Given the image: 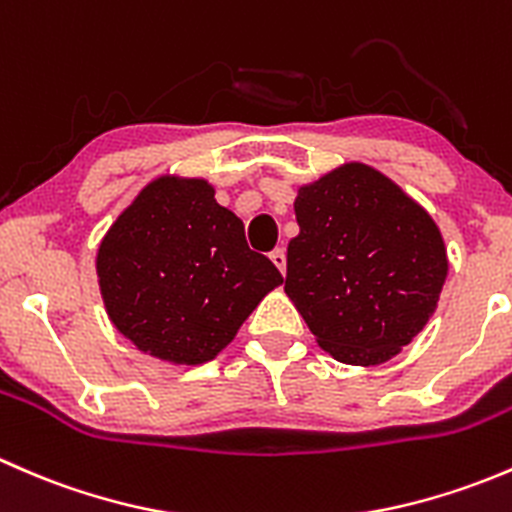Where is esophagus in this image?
<instances>
[{
  "instance_id": "1",
  "label": "esophagus",
  "mask_w": 512,
  "mask_h": 512,
  "mask_svg": "<svg viewBox=\"0 0 512 512\" xmlns=\"http://www.w3.org/2000/svg\"><path fill=\"white\" fill-rule=\"evenodd\" d=\"M270 260L275 262L277 270H280L282 275H285V270H287V255H285V247H275V250L270 252Z\"/></svg>"
}]
</instances>
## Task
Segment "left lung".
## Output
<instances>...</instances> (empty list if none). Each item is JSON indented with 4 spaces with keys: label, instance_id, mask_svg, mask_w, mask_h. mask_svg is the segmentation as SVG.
<instances>
[{
    "label": "left lung",
    "instance_id": "left-lung-1",
    "mask_svg": "<svg viewBox=\"0 0 512 512\" xmlns=\"http://www.w3.org/2000/svg\"><path fill=\"white\" fill-rule=\"evenodd\" d=\"M294 215L285 292L319 347L354 366L399 354L436 312L448 275L431 215L356 160L299 185Z\"/></svg>",
    "mask_w": 512,
    "mask_h": 512
}]
</instances>
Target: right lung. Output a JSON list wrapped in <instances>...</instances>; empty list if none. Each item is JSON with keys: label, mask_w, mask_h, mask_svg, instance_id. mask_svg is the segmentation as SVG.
<instances>
[{"label": "right lung", "mask_w": 512, "mask_h": 512, "mask_svg": "<svg viewBox=\"0 0 512 512\" xmlns=\"http://www.w3.org/2000/svg\"><path fill=\"white\" fill-rule=\"evenodd\" d=\"M103 307L143 354L175 366L215 359L282 275L205 178L160 175L108 227L96 252Z\"/></svg>", "instance_id": "1"}]
</instances>
